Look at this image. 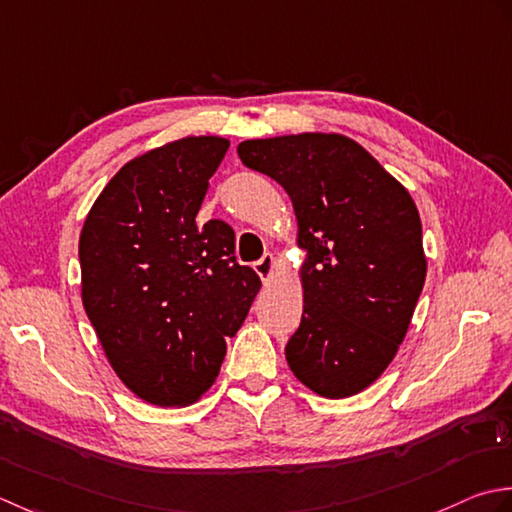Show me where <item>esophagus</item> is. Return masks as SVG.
I'll return each instance as SVG.
<instances>
[{
	"label": "esophagus",
	"instance_id": "34e87169",
	"mask_svg": "<svg viewBox=\"0 0 512 512\" xmlns=\"http://www.w3.org/2000/svg\"><path fill=\"white\" fill-rule=\"evenodd\" d=\"M256 274L263 278V283H269L271 278H274V271H276V256L274 254H265L263 258L254 263Z\"/></svg>",
	"mask_w": 512,
	"mask_h": 512
}]
</instances>
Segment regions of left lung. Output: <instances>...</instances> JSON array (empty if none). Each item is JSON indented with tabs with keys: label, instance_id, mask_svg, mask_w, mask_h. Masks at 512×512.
<instances>
[{
	"label": "left lung",
	"instance_id": "obj_1",
	"mask_svg": "<svg viewBox=\"0 0 512 512\" xmlns=\"http://www.w3.org/2000/svg\"><path fill=\"white\" fill-rule=\"evenodd\" d=\"M236 152L294 205L305 258L289 369L322 398L364 391L398 353L424 287L422 223L409 190L338 132L249 139Z\"/></svg>",
	"mask_w": 512,
	"mask_h": 512
}]
</instances>
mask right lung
<instances>
[{
  "mask_svg": "<svg viewBox=\"0 0 512 512\" xmlns=\"http://www.w3.org/2000/svg\"><path fill=\"white\" fill-rule=\"evenodd\" d=\"M229 141L183 137L112 176L79 236L81 300L117 378L156 406H190L221 369L260 291L234 229L196 225Z\"/></svg>",
  "mask_w": 512,
  "mask_h": 512,
  "instance_id": "obj_1",
  "label": "right lung"
}]
</instances>
